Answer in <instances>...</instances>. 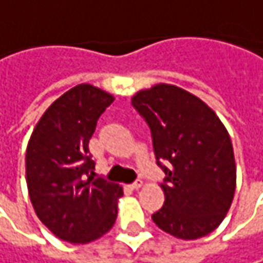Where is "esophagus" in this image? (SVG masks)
Wrapping results in <instances>:
<instances>
[{"label": "esophagus", "instance_id": "esophagus-1", "mask_svg": "<svg viewBox=\"0 0 263 263\" xmlns=\"http://www.w3.org/2000/svg\"><path fill=\"white\" fill-rule=\"evenodd\" d=\"M130 187H132L133 190H138V189H141V187H142V181H141V179L135 181L133 184H130Z\"/></svg>", "mask_w": 263, "mask_h": 263}]
</instances>
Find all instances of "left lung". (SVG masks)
Instances as JSON below:
<instances>
[{"label": "left lung", "mask_w": 263, "mask_h": 263, "mask_svg": "<svg viewBox=\"0 0 263 263\" xmlns=\"http://www.w3.org/2000/svg\"><path fill=\"white\" fill-rule=\"evenodd\" d=\"M132 104L149 125L157 164L166 174L160 184L164 203L153 221L181 239L213 232L229 211L236 187L226 127L205 102L175 85L142 89Z\"/></svg>", "instance_id": "left-lung-1"}]
</instances>
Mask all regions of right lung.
Wrapping results in <instances>:
<instances>
[{
  "instance_id": "obj_1",
  "label": "right lung",
  "mask_w": 263,
  "mask_h": 263,
  "mask_svg": "<svg viewBox=\"0 0 263 263\" xmlns=\"http://www.w3.org/2000/svg\"><path fill=\"white\" fill-rule=\"evenodd\" d=\"M114 96L89 84L73 86L46 109L27 146V185L40 221L60 239L86 244L112 229L120 184L94 177L88 143Z\"/></svg>"
}]
</instances>
